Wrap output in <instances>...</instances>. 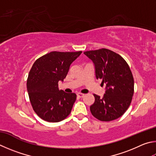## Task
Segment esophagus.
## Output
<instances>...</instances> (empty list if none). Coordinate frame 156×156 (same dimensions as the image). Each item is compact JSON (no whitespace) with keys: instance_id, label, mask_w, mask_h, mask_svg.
I'll return each mask as SVG.
<instances>
[{"instance_id":"34e87169","label":"esophagus","mask_w":156,"mask_h":156,"mask_svg":"<svg viewBox=\"0 0 156 156\" xmlns=\"http://www.w3.org/2000/svg\"><path fill=\"white\" fill-rule=\"evenodd\" d=\"M84 94H83V93H77V96L78 98H83L84 97Z\"/></svg>"}]
</instances>
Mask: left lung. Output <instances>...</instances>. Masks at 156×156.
Masks as SVG:
<instances>
[{
  "mask_svg": "<svg viewBox=\"0 0 156 156\" xmlns=\"http://www.w3.org/2000/svg\"><path fill=\"white\" fill-rule=\"evenodd\" d=\"M93 61L95 77L106 85L103 97L94 94L90 106L94 117L101 121H110L122 116L130 105L134 95V78L126 61L110 50L101 48L84 52Z\"/></svg>",
  "mask_w": 156,
  "mask_h": 156,
  "instance_id": "1",
  "label": "left lung"
}]
</instances>
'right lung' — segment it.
<instances>
[{"mask_svg": "<svg viewBox=\"0 0 156 156\" xmlns=\"http://www.w3.org/2000/svg\"><path fill=\"white\" fill-rule=\"evenodd\" d=\"M82 53L51 52L36 60L27 79V90L34 111L48 122H59L72 111L76 95L59 90L69 67Z\"/></svg>", "mask_w": 156, "mask_h": 156, "instance_id": "1", "label": "right lung"}]
</instances>
